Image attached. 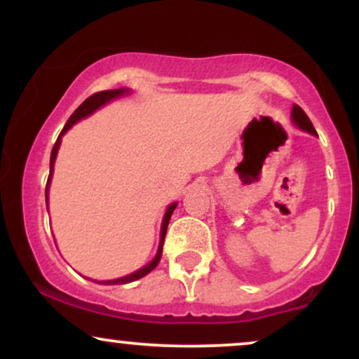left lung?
Wrapping results in <instances>:
<instances>
[{"label":"left lung","mask_w":359,"mask_h":359,"mask_svg":"<svg viewBox=\"0 0 359 359\" xmlns=\"http://www.w3.org/2000/svg\"><path fill=\"white\" fill-rule=\"evenodd\" d=\"M292 119H294V123L300 128V130L307 131V133L311 135H317L314 126H312L311 119H309L307 114L304 113V109L297 104H294V108H292Z\"/></svg>","instance_id":"8db88e82"}]
</instances>
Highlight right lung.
<instances>
[{
  "mask_svg": "<svg viewBox=\"0 0 359 359\" xmlns=\"http://www.w3.org/2000/svg\"><path fill=\"white\" fill-rule=\"evenodd\" d=\"M126 93H128L126 89L101 90V93H96V94H93V96H89L88 100H86L84 102H82V104L79 106V108H77L76 111H74V113H72V116L67 119V123H65V126L62 128V131H60L59 138H57L55 145H53V148H52V154H50V174H48L47 187H45V199H47V197H48V185H50L52 172H53V163H55V156H57V151H59V147H60V138H62V135H64L65 131H67L69 128H71V126L74 125V123H77V121H79V119H82V118L89 116L90 113H94V111H96L97 108H101L102 104H106V102H109L111 100H114V97H119V96H123V94H126ZM175 205H177V203H174V204H170V205H168V209H167L165 216H163V222H162V233H160V245H158V251H156L155 258L151 259V262L148 263L147 266H143V269H140V270L135 271V273H131V275H126V277H121V278H116V280H106V282H102V283H106V285H119V283H130V282H135V280H138V278L145 277L147 273H150V271L154 270L156 265H158L160 258H162V248H163V241H165L167 226H168V221H170V216H172V212H174Z\"/></svg>",
  "mask_w": 359,
  "mask_h": 359,
  "instance_id": "right-lung-1",
  "label": "right lung"
}]
</instances>
